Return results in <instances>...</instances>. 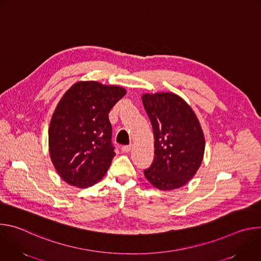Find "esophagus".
I'll use <instances>...</instances> for the list:
<instances>
[{
    "instance_id": "34e87169",
    "label": "esophagus",
    "mask_w": 261,
    "mask_h": 261,
    "mask_svg": "<svg viewBox=\"0 0 261 261\" xmlns=\"http://www.w3.org/2000/svg\"><path fill=\"white\" fill-rule=\"evenodd\" d=\"M131 148H132V144L124 145V146H122V152L123 153H129L131 151Z\"/></svg>"
}]
</instances>
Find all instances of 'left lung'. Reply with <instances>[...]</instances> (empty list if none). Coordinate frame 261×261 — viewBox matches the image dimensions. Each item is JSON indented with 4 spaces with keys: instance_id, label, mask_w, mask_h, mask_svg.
<instances>
[{
    "instance_id": "obj_1",
    "label": "left lung",
    "mask_w": 261,
    "mask_h": 261,
    "mask_svg": "<svg viewBox=\"0 0 261 261\" xmlns=\"http://www.w3.org/2000/svg\"><path fill=\"white\" fill-rule=\"evenodd\" d=\"M141 99L155 138L154 161L144 176L162 191L180 188L195 175L203 159L200 123L191 106L174 93L143 94Z\"/></svg>"
}]
</instances>
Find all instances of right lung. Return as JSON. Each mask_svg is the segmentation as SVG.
<instances>
[{"label":"right lung","instance_id":"1","mask_svg":"<svg viewBox=\"0 0 261 261\" xmlns=\"http://www.w3.org/2000/svg\"><path fill=\"white\" fill-rule=\"evenodd\" d=\"M126 93L118 86L79 82L58 103L49 124L48 147L57 172L67 184L89 188L107 172L116 156L108 113Z\"/></svg>","mask_w":261,"mask_h":261}]
</instances>
